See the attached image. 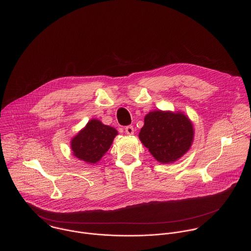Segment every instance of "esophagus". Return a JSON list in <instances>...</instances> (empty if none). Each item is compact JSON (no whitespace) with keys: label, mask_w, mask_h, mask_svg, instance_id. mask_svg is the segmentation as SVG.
<instances>
[{"label":"esophagus","mask_w":251,"mask_h":251,"mask_svg":"<svg viewBox=\"0 0 251 251\" xmlns=\"http://www.w3.org/2000/svg\"><path fill=\"white\" fill-rule=\"evenodd\" d=\"M125 132H126L127 135H133L134 134V127L133 126L125 127Z\"/></svg>","instance_id":"1"}]
</instances>
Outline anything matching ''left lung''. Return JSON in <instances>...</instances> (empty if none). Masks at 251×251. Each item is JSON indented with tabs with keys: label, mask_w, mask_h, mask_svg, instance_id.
<instances>
[{
	"label": "left lung",
	"mask_w": 251,
	"mask_h": 251,
	"mask_svg": "<svg viewBox=\"0 0 251 251\" xmlns=\"http://www.w3.org/2000/svg\"><path fill=\"white\" fill-rule=\"evenodd\" d=\"M195 130L183 111L155 110L144 118L139 139L151 155L162 164H172L191 149Z\"/></svg>",
	"instance_id": "obj_1"
}]
</instances>
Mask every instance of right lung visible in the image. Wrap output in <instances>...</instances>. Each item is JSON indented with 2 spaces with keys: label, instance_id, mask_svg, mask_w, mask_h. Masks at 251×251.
<instances>
[{
  "label": "right lung",
  "instance_id": "add662e5",
  "mask_svg": "<svg viewBox=\"0 0 251 251\" xmlns=\"http://www.w3.org/2000/svg\"><path fill=\"white\" fill-rule=\"evenodd\" d=\"M118 131L91 119L70 141L73 155L87 164H96L111 147Z\"/></svg>",
  "mask_w": 251,
  "mask_h": 251
}]
</instances>
